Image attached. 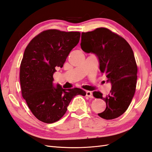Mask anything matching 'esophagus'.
<instances>
[{
	"label": "esophagus",
	"instance_id": "1",
	"mask_svg": "<svg viewBox=\"0 0 152 152\" xmlns=\"http://www.w3.org/2000/svg\"><path fill=\"white\" fill-rule=\"evenodd\" d=\"M86 96H87V97L91 98H92L93 97V93H92V92L91 91H86Z\"/></svg>",
	"mask_w": 152,
	"mask_h": 152
}]
</instances>
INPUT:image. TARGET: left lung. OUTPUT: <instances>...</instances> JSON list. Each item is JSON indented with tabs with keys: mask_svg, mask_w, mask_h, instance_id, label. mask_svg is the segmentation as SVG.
Masks as SVG:
<instances>
[{
	"mask_svg": "<svg viewBox=\"0 0 152 152\" xmlns=\"http://www.w3.org/2000/svg\"><path fill=\"white\" fill-rule=\"evenodd\" d=\"M80 46L84 52L96 55L101 72L112 84L110 93L105 97L100 92L93 93L96 98L107 104L98 115L106 120L120 117L128 108L136 91L137 68L131 47L122 37L106 28L82 32Z\"/></svg>",
	"mask_w": 152,
	"mask_h": 152,
	"instance_id": "left-lung-1",
	"label": "left lung"
}]
</instances>
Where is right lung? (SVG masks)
<instances>
[{
    "mask_svg": "<svg viewBox=\"0 0 152 152\" xmlns=\"http://www.w3.org/2000/svg\"><path fill=\"white\" fill-rule=\"evenodd\" d=\"M79 31L45 30L27 45L20 65L23 98L34 116L44 123L60 119L75 96H85L79 88L63 89L53 85L56 67L62 68L69 53L79 43Z\"/></svg>",
    "mask_w": 152,
    "mask_h": 152,
    "instance_id": "right-lung-1",
    "label": "right lung"
}]
</instances>
